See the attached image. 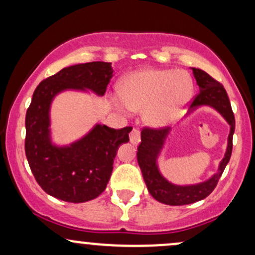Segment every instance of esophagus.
I'll return each instance as SVG.
<instances>
[{
    "label": "esophagus",
    "mask_w": 255,
    "mask_h": 255,
    "mask_svg": "<svg viewBox=\"0 0 255 255\" xmlns=\"http://www.w3.org/2000/svg\"><path fill=\"white\" fill-rule=\"evenodd\" d=\"M129 139H130L131 144H134V145L139 144V141H140V130L137 129V128H133V129H131L130 134H129Z\"/></svg>",
    "instance_id": "esophagus-1"
}]
</instances>
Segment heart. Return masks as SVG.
<instances>
[{"mask_svg":"<svg viewBox=\"0 0 255 255\" xmlns=\"http://www.w3.org/2000/svg\"><path fill=\"white\" fill-rule=\"evenodd\" d=\"M193 93V80L184 71L144 69L125 79L120 97L129 110H144L147 124L164 126L182 113Z\"/></svg>","mask_w":255,"mask_h":255,"instance_id":"1","label":"heart"}]
</instances>
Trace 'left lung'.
Masks as SVG:
<instances>
[{
	"instance_id": "left-lung-1",
	"label": "left lung",
	"mask_w": 255,
	"mask_h": 255,
	"mask_svg": "<svg viewBox=\"0 0 255 255\" xmlns=\"http://www.w3.org/2000/svg\"><path fill=\"white\" fill-rule=\"evenodd\" d=\"M195 80H197L200 92L191 102V109L199 105H210L215 108L223 115L230 125V134L228 139V148L223 160L219 164L218 172L203 183L193 184V186H175L169 183L158 171L156 158L160 147L163 146L164 139L168 134L169 128L166 127H146L141 130V142L137 146V163L141 169L142 176L147 186L150 194L159 203L178 206V205H188L195 201L203 200L213 192L217 186L219 178L223 174L225 166L229 162L233 152V135L235 131V116L231 109L229 97L227 95L224 86L219 81L213 79L211 75L201 69L193 68Z\"/></svg>"
}]
</instances>
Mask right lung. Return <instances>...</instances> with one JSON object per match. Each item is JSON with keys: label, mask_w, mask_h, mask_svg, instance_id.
Masks as SVG:
<instances>
[{"label": "right lung", "mask_w": 255, "mask_h": 255, "mask_svg": "<svg viewBox=\"0 0 255 255\" xmlns=\"http://www.w3.org/2000/svg\"><path fill=\"white\" fill-rule=\"evenodd\" d=\"M113 77L111 64L89 62L67 67L44 79L26 111L25 153L44 192L68 203H85L104 192L119 146L129 141L131 127L114 129L97 125L80 141L55 147L49 139L51 99L66 89H90L103 96Z\"/></svg>", "instance_id": "right-lung-1"}]
</instances>
